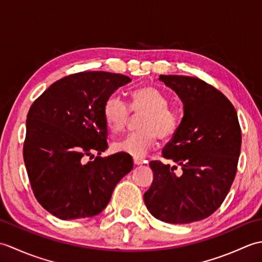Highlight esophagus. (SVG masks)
I'll return each mask as SVG.
<instances>
[{
  "label": "esophagus",
  "mask_w": 262,
  "mask_h": 262,
  "mask_svg": "<svg viewBox=\"0 0 262 262\" xmlns=\"http://www.w3.org/2000/svg\"><path fill=\"white\" fill-rule=\"evenodd\" d=\"M133 163H134L135 165H140V164H143V161L140 159H134L133 160Z\"/></svg>",
  "instance_id": "1"
}]
</instances>
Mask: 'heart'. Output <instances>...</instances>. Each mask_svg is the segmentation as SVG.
<instances>
[{"mask_svg":"<svg viewBox=\"0 0 262 262\" xmlns=\"http://www.w3.org/2000/svg\"><path fill=\"white\" fill-rule=\"evenodd\" d=\"M133 114H143L140 132L129 134L124 140L116 142L114 149L134 158L145 157L157 137L166 141L179 130L181 117L174 109L169 107V99L155 86H142L130 93L129 107L117 94L110 96L103 104V118L109 129L117 134L126 128Z\"/></svg>","mask_w":262,"mask_h":262,"instance_id":"1","label":"heart"}]
</instances>
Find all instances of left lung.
Masks as SVG:
<instances>
[{
	"label": "left lung",
	"instance_id": "obj_1",
	"mask_svg": "<svg viewBox=\"0 0 262 262\" xmlns=\"http://www.w3.org/2000/svg\"><path fill=\"white\" fill-rule=\"evenodd\" d=\"M183 103L177 134L162 157L181 166L151 161L153 182L144 202L155 219L188 224L207 219L224 202L236 174L241 127L236 110L223 93L198 77L160 75Z\"/></svg>",
	"mask_w": 262,
	"mask_h": 262
}]
</instances>
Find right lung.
Returning <instances> with one entry per match:
<instances>
[{"instance_id": "1", "label": "right lung", "mask_w": 262, "mask_h": 262, "mask_svg": "<svg viewBox=\"0 0 262 262\" xmlns=\"http://www.w3.org/2000/svg\"><path fill=\"white\" fill-rule=\"evenodd\" d=\"M132 80L109 72H80L56 81L27 115L24 160L38 203L60 220L98 215L133 169L124 153L108 158L103 104ZM98 155L93 161L88 157Z\"/></svg>"}]
</instances>
